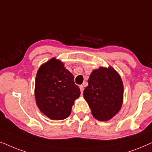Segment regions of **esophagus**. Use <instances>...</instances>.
<instances>
[{
  "instance_id": "obj_1",
  "label": "esophagus",
  "mask_w": 152,
  "mask_h": 152,
  "mask_svg": "<svg viewBox=\"0 0 152 152\" xmlns=\"http://www.w3.org/2000/svg\"><path fill=\"white\" fill-rule=\"evenodd\" d=\"M80 88V92H81V94H83V90H84V86L81 85V86H79Z\"/></svg>"
}]
</instances>
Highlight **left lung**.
I'll list each match as a JSON object with an SVG mask.
<instances>
[{
  "instance_id": "obj_1",
  "label": "left lung",
  "mask_w": 152,
  "mask_h": 152,
  "mask_svg": "<svg viewBox=\"0 0 152 152\" xmlns=\"http://www.w3.org/2000/svg\"><path fill=\"white\" fill-rule=\"evenodd\" d=\"M88 86L83 91L95 119L108 121L122 108L124 99V86L120 74L112 66H100L91 73Z\"/></svg>"
}]
</instances>
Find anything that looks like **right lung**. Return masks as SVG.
I'll use <instances>...</instances> for the list:
<instances>
[{
  "instance_id": "add662e5",
  "label": "right lung",
  "mask_w": 152,
  "mask_h": 152,
  "mask_svg": "<svg viewBox=\"0 0 152 152\" xmlns=\"http://www.w3.org/2000/svg\"><path fill=\"white\" fill-rule=\"evenodd\" d=\"M80 94L74 76L62 61L52 58L40 66L35 78V96L44 115L52 120L66 118Z\"/></svg>"
}]
</instances>
